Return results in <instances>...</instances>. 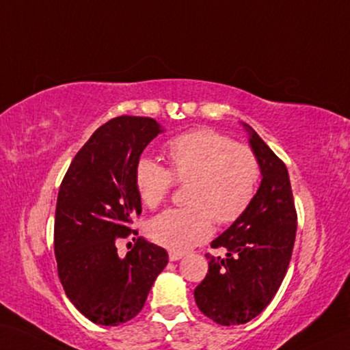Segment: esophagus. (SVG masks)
Wrapping results in <instances>:
<instances>
[{
	"instance_id": "34e87169",
	"label": "esophagus",
	"mask_w": 350,
	"mask_h": 350,
	"mask_svg": "<svg viewBox=\"0 0 350 350\" xmlns=\"http://www.w3.org/2000/svg\"><path fill=\"white\" fill-rule=\"evenodd\" d=\"M183 256H185V254H181V252H175V250H170L169 252V260L170 261H180Z\"/></svg>"
}]
</instances>
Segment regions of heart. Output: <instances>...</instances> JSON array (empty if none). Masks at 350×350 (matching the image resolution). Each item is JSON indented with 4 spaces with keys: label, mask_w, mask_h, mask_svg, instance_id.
<instances>
[{
    "label": "heart",
    "mask_w": 350,
    "mask_h": 350,
    "mask_svg": "<svg viewBox=\"0 0 350 350\" xmlns=\"http://www.w3.org/2000/svg\"><path fill=\"white\" fill-rule=\"evenodd\" d=\"M165 157L170 172L150 158H141L135 167V186L147 207H157L167 197L172 174L176 181H189V206L158 213L147 226L159 246L175 252L192 249L211 237L213 218L230 224L252 203L260 163L247 146L211 129H198L170 139Z\"/></svg>",
    "instance_id": "obj_1"
}]
</instances>
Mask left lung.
I'll use <instances>...</instances> for the list:
<instances>
[{"instance_id":"obj_1","label":"left lung","mask_w":350,"mask_h":350,"mask_svg":"<svg viewBox=\"0 0 350 350\" xmlns=\"http://www.w3.org/2000/svg\"><path fill=\"white\" fill-rule=\"evenodd\" d=\"M241 124L258 158L261 183L247 211L212 241V247H224L228 254L226 258L206 255L209 272L193 292L198 309L221 326L247 323L272 301L289 267L297 234L284 163L252 127Z\"/></svg>"}]
</instances>
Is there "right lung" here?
Listing matches in <instances>:
<instances>
[{
  "instance_id": "1",
  "label": "right lung",
  "mask_w": 350,
  "mask_h": 350,
  "mask_svg": "<svg viewBox=\"0 0 350 350\" xmlns=\"http://www.w3.org/2000/svg\"><path fill=\"white\" fill-rule=\"evenodd\" d=\"M161 132L153 118L116 116L96 129L61 183L53 243L58 275L72 304L101 326L137 317L169 261L163 247L143 238L124 258L116 249L141 213L135 167Z\"/></svg>"
}]
</instances>
